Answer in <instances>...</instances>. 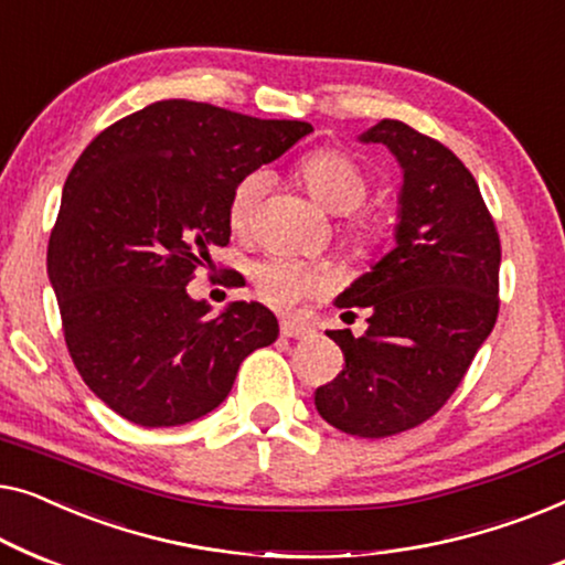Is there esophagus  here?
<instances>
[{
	"mask_svg": "<svg viewBox=\"0 0 565 565\" xmlns=\"http://www.w3.org/2000/svg\"><path fill=\"white\" fill-rule=\"evenodd\" d=\"M279 330H281L284 338H294V340H301V338L312 335V330H309L301 320H294V317H284L281 324H279Z\"/></svg>",
	"mask_w": 565,
	"mask_h": 565,
	"instance_id": "1",
	"label": "esophagus"
}]
</instances>
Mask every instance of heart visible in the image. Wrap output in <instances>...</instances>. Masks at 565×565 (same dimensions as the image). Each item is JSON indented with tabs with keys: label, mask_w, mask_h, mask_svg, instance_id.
<instances>
[{
	"label": "heart",
	"mask_w": 565,
	"mask_h": 565,
	"mask_svg": "<svg viewBox=\"0 0 565 565\" xmlns=\"http://www.w3.org/2000/svg\"><path fill=\"white\" fill-rule=\"evenodd\" d=\"M297 177L309 194L332 214H343L340 235L355 253L376 250L388 235V217L379 206L363 204L371 192V177L353 156L338 148H320L305 156ZM268 189L264 171H250L237 181L230 194L227 220L237 233H248L258 217ZM335 284L328 266L294 256H268L253 266L256 294L271 307H294L299 301L322 297Z\"/></svg>",
	"instance_id": "heart-1"
}]
</instances>
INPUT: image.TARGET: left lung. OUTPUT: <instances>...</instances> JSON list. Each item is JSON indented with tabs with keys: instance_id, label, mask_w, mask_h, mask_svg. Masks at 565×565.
<instances>
[{
	"instance_id": "8db88e82",
	"label": "left lung",
	"mask_w": 565,
	"mask_h": 565,
	"mask_svg": "<svg viewBox=\"0 0 565 565\" xmlns=\"http://www.w3.org/2000/svg\"><path fill=\"white\" fill-rule=\"evenodd\" d=\"M361 140L384 142L404 169L396 248L338 297L340 309L369 312V330L330 332L345 365L317 388L315 407L348 435L388 438L450 399L494 330L502 245L450 148L399 120L376 122Z\"/></svg>"
}]
</instances>
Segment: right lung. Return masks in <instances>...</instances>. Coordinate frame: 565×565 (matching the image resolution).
Wrapping results in <instances>:
<instances>
[{
	"label": "right lung",
	"instance_id": "right-lung-1",
	"mask_svg": "<svg viewBox=\"0 0 565 565\" xmlns=\"http://www.w3.org/2000/svg\"><path fill=\"white\" fill-rule=\"evenodd\" d=\"M307 132L309 122L163 99L109 125L78 156L47 276L71 361L120 417L192 423L222 404L245 355L279 338L266 307L233 301L210 317L186 284L212 245L230 243L233 186Z\"/></svg>",
	"mask_w": 565,
	"mask_h": 565
}]
</instances>
